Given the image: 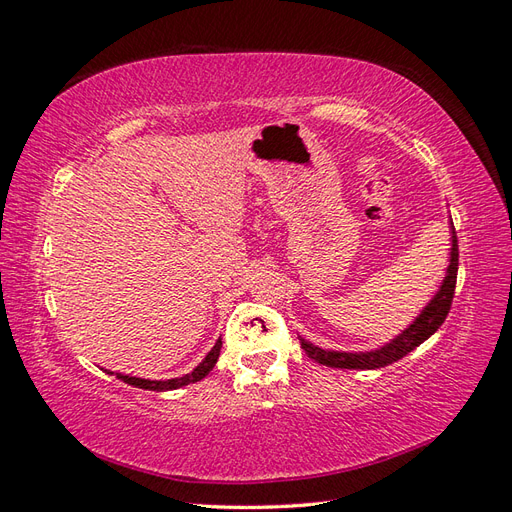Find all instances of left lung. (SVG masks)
<instances>
[{"mask_svg":"<svg viewBox=\"0 0 512 512\" xmlns=\"http://www.w3.org/2000/svg\"><path fill=\"white\" fill-rule=\"evenodd\" d=\"M457 270H459V246H457V233L455 225L450 221V259H448V268L446 276L440 285V289L435 291V296L427 302L425 309L420 311V315L407 326L401 334L384 343L382 347L371 349V352H337V349H324L317 347L311 341H306L304 337L300 339V345L309 358H313L319 364H326V367L332 369H382L388 367V364L401 360L416 349L420 343H425L433 332H437L444 324V319L450 311L452 298H455V285H457Z\"/></svg>","mask_w":512,"mask_h":512,"instance_id":"1","label":"left lung"}]
</instances>
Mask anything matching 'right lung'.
Listing matches in <instances>:
<instances>
[{"label": "right lung", "mask_w": 512, "mask_h": 512, "mask_svg": "<svg viewBox=\"0 0 512 512\" xmlns=\"http://www.w3.org/2000/svg\"><path fill=\"white\" fill-rule=\"evenodd\" d=\"M221 347H223V341L218 339L214 343V347L208 352V356L203 358L191 373H186L182 377H173V379H145V377H133V375H124V373H115V377L122 379V382L128 384V386L143 388V390H156V392L175 390V388H182V386H188V384H195V382H199V379L206 377L214 369L218 356H221ZM105 373L113 375V371H107V369H105Z\"/></svg>", "instance_id": "obj_1"}]
</instances>
